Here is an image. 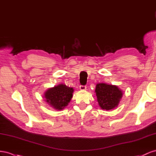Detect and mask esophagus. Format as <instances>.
Returning <instances> with one entry per match:
<instances>
[{
    "label": "esophagus",
    "mask_w": 156,
    "mask_h": 156,
    "mask_svg": "<svg viewBox=\"0 0 156 156\" xmlns=\"http://www.w3.org/2000/svg\"><path fill=\"white\" fill-rule=\"evenodd\" d=\"M86 86H80V90H82V91H85L86 90Z\"/></svg>",
    "instance_id": "34e87169"
}]
</instances>
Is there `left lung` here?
Masks as SVG:
<instances>
[{
	"instance_id": "1",
	"label": "left lung",
	"mask_w": 156,
	"mask_h": 156,
	"mask_svg": "<svg viewBox=\"0 0 156 156\" xmlns=\"http://www.w3.org/2000/svg\"><path fill=\"white\" fill-rule=\"evenodd\" d=\"M95 91L99 106L106 110H112L118 106L123 96L122 91L117 86L105 83H97Z\"/></svg>"
}]
</instances>
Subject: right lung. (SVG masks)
<instances>
[{
    "instance_id": "add662e5",
    "label": "right lung",
    "mask_w": 156,
    "mask_h": 156,
    "mask_svg": "<svg viewBox=\"0 0 156 156\" xmlns=\"http://www.w3.org/2000/svg\"><path fill=\"white\" fill-rule=\"evenodd\" d=\"M74 89L65 84H59L45 91L44 97L48 104L55 110L64 109L73 97Z\"/></svg>"
}]
</instances>
